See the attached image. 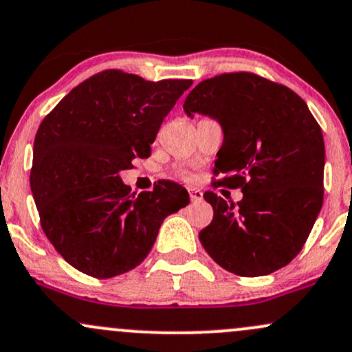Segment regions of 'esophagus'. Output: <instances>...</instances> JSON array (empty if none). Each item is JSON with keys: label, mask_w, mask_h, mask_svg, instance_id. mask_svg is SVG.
Here are the masks:
<instances>
[{"label": "esophagus", "mask_w": 352, "mask_h": 352, "mask_svg": "<svg viewBox=\"0 0 352 352\" xmlns=\"http://www.w3.org/2000/svg\"><path fill=\"white\" fill-rule=\"evenodd\" d=\"M188 194H190V199L194 200V202H199V200L204 199V192L197 190V188H188Z\"/></svg>", "instance_id": "obj_1"}]
</instances>
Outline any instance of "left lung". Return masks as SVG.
I'll return each mask as SVG.
<instances>
[{
	"mask_svg": "<svg viewBox=\"0 0 352 352\" xmlns=\"http://www.w3.org/2000/svg\"><path fill=\"white\" fill-rule=\"evenodd\" d=\"M185 113L220 123L223 142L215 173L242 188L237 206L214 192V208L200 230L204 249L229 272L267 276L302 249L322 207V130L291 88L254 73H226L199 83L184 102Z\"/></svg>",
	"mask_w": 352,
	"mask_h": 352,
	"instance_id": "1",
	"label": "left lung"
}]
</instances>
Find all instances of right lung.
Here are the masks:
<instances>
[{"mask_svg":"<svg viewBox=\"0 0 352 352\" xmlns=\"http://www.w3.org/2000/svg\"><path fill=\"white\" fill-rule=\"evenodd\" d=\"M190 85L107 69L73 88L41 122L33 199L46 237L80 272L110 279L135 269L165 217L190 202L170 180L135 195L120 179L133 158L150 155L162 122Z\"/></svg>","mask_w":352,"mask_h":352,"instance_id":"add662e5","label":"right lung"}]
</instances>
